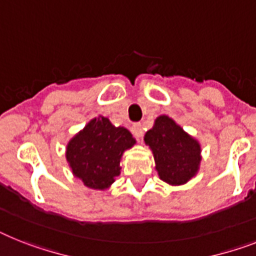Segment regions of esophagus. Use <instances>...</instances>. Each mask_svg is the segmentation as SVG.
<instances>
[{"mask_svg": "<svg viewBox=\"0 0 256 256\" xmlns=\"http://www.w3.org/2000/svg\"><path fill=\"white\" fill-rule=\"evenodd\" d=\"M132 133L134 134V137H137V138H140L141 136H142V126H141L140 123H136L133 124L132 126Z\"/></svg>", "mask_w": 256, "mask_h": 256, "instance_id": "esophagus-1", "label": "esophagus"}]
</instances>
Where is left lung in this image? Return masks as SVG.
I'll return each instance as SVG.
<instances>
[{"mask_svg": "<svg viewBox=\"0 0 256 256\" xmlns=\"http://www.w3.org/2000/svg\"><path fill=\"white\" fill-rule=\"evenodd\" d=\"M160 178L168 184H184L198 172L200 145L168 116H160L145 134Z\"/></svg>", "mask_w": 256, "mask_h": 256, "instance_id": "1", "label": "left lung"}]
</instances>
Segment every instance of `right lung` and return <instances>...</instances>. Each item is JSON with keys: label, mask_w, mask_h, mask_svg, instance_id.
Listing matches in <instances>:
<instances>
[{"label": "right lung", "mask_w": 256, "mask_h": 256, "mask_svg": "<svg viewBox=\"0 0 256 256\" xmlns=\"http://www.w3.org/2000/svg\"><path fill=\"white\" fill-rule=\"evenodd\" d=\"M134 138L126 128H116L107 118L92 119L68 144L66 160L73 174L94 190L108 188L120 174V158Z\"/></svg>", "instance_id": "right-lung-1"}]
</instances>
